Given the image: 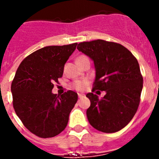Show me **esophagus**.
I'll use <instances>...</instances> for the list:
<instances>
[{"instance_id":"esophagus-1","label":"esophagus","mask_w":159,"mask_h":159,"mask_svg":"<svg viewBox=\"0 0 159 159\" xmlns=\"http://www.w3.org/2000/svg\"><path fill=\"white\" fill-rule=\"evenodd\" d=\"M78 96H79V98H80V99H81V98H83V97L84 96V94H78Z\"/></svg>"}]
</instances>
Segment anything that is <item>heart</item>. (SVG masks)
Wrapping results in <instances>:
<instances>
[{"mask_svg":"<svg viewBox=\"0 0 159 159\" xmlns=\"http://www.w3.org/2000/svg\"><path fill=\"white\" fill-rule=\"evenodd\" d=\"M87 60H89L88 57L84 56V55H81L80 57H78L76 58V62L78 64H81L83 63H84ZM88 84H89V80L88 79H84V80H76L75 82H73L71 84V87L76 91L79 92H82L84 90H85L86 87L88 86Z\"/></svg>","mask_w":159,"mask_h":159,"instance_id":"heart-1","label":"heart"}]
</instances>
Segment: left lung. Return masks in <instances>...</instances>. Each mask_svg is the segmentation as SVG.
<instances>
[{"instance_id":"1","label":"left lung","mask_w":159,"mask_h":159,"mask_svg":"<svg viewBox=\"0 0 159 159\" xmlns=\"http://www.w3.org/2000/svg\"><path fill=\"white\" fill-rule=\"evenodd\" d=\"M77 49L93 60L95 80L87 110L90 124L104 133L117 132L133 119L139 106L143 78L137 59L120 43L95 40L81 42ZM105 90L102 99L93 94Z\"/></svg>"}]
</instances>
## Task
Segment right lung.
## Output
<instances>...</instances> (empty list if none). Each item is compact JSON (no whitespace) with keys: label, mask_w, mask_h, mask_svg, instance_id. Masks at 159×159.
<instances>
[{"label":"right lung","mask_w":159,"mask_h":159,"mask_svg":"<svg viewBox=\"0 0 159 159\" xmlns=\"http://www.w3.org/2000/svg\"><path fill=\"white\" fill-rule=\"evenodd\" d=\"M77 43L47 46L32 52L20 63L12 81V105L16 116L32 134L40 138L57 135L67 127L78 95L67 91L52 93Z\"/></svg>","instance_id":"obj_1"}]
</instances>
